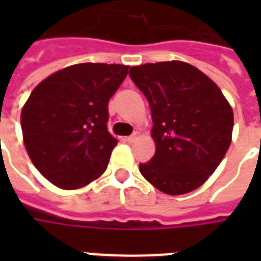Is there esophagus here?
<instances>
[{"label": "esophagus", "mask_w": 261, "mask_h": 261, "mask_svg": "<svg viewBox=\"0 0 261 261\" xmlns=\"http://www.w3.org/2000/svg\"><path fill=\"white\" fill-rule=\"evenodd\" d=\"M137 137H138V133H134V134H131V136L125 137V141L127 142H133L134 140H136Z\"/></svg>", "instance_id": "34e87169"}]
</instances>
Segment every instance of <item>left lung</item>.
<instances>
[{
  "instance_id": "left-lung-1",
  "label": "left lung",
  "mask_w": 261,
  "mask_h": 261,
  "mask_svg": "<svg viewBox=\"0 0 261 261\" xmlns=\"http://www.w3.org/2000/svg\"><path fill=\"white\" fill-rule=\"evenodd\" d=\"M130 78L147 97L155 155L140 172L161 192L186 194L207 180L225 156L233 112L215 82L183 61L131 67Z\"/></svg>"
}]
</instances>
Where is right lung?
Instances as JSON below:
<instances>
[{"mask_svg": "<svg viewBox=\"0 0 261 261\" xmlns=\"http://www.w3.org/2000/svg\"><path fill=\"white\" fill-rule=\"evenodd\" d=\"M127 72L121 64H75L32 91L20 113L22 134L29 158L48 181L78 189L106 170L117 144L108 131V105Z\"/></svg>", "mask_w": 261, "mask_h": 261, "instance_id": "add662e5", "label": "right lung"}]
</instances>
